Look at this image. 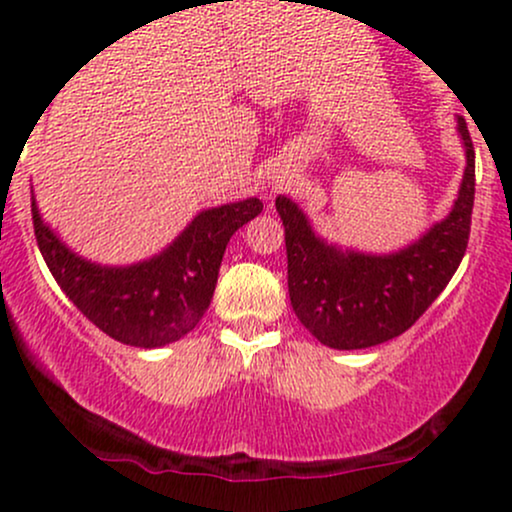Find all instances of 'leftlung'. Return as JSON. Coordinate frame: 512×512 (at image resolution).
I'll list each match as a JSON object with an SVG mask.
<instances>
[{
    "mask_svg": "<svg viewBox=\"0 0 512 512\" xmlns=\"http://www.w3.org/2000/svg\"><path fill=\"white\" fill-rule=\"evenodd\" d=\"M457 129L467 168L455 207L409 248L392 255L342 250L315 236L289 197H276L289 257V296L298 320L330 349H368L407 332L448 286L467 250L474 207V146L464 117Z\"/></svg>",
    "mask_w": 512,
    "mask_h": 512,
    "instance_id": "1",
    "label": "left lung"
}]
</instances>
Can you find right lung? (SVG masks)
<instances>
[{"mask_svg":"<svg viewBox=\"0 0 512 512\" xmlns=\"http://www.w3.org/2000/svg\"><path fill=\"white\" fill-rule=\"evenodd\" d=\"M43 260L69 301L117 342L156 349L178 342L207 313L228 240L262 211L257 197L202 211L151 260L103 267L72 252L31 202Z\"/></svg>","mask_w":512,"mask_h":512,"instance_id":"1","label":"right lung"}]
</instances>
